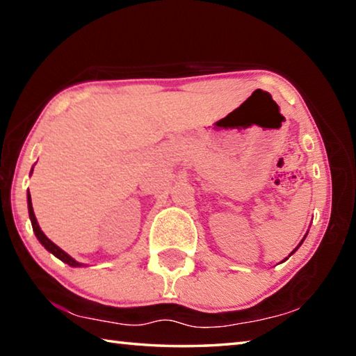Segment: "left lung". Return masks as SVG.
Returning <instances> with one entry per match:
<instances>
[{"label":"left lung","mask_w":356,"mask_h":356,"mask_svg":"<svg viewBox=\"0 0 356 356\" xmlns=\"http://www.w3.org/2000/svg\"><path fill=\"white\" fill-rule=\"evenodd\" d=\"M303 240H305V238H303ZM303 240H301V242H300V245H301V243H303ZM300 245H298V246H300ZM298 246H297V248H298ZM297 248H295V250H293L292 252H295V251H297ZM292 252H291V254H292Z\"/></svg>","instance_id":"1"}]
</instances>
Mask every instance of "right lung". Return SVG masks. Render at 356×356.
Wrapping results in <instances>:
<instances>
[{
	"label": "right lung",
	"instance_id": "obj_1",
	"mask_svg": "<svg viewBox=\"0 0 356 356\" xmlns=\"http://www.w3.org/2000/svg\"><path fill=\"white\" fill-rule=\"evenodd\" d=\"M28 212H29V218H31L33 231H34V234H35V237L39 238V242H40L42 245H44L48 251L53 252V254H55L58 259H61L63 262L69 264L70 267H81L83 264L76 262L75 259H72V257L67 254V252H64L61 248H59V246H56L55 243H53L50 238H47L45 234L40 231V227H39V225H38V220H35L34 210H33V204H31V195H29V191H28Z\"/></svg>",
	"mask_w": 356,
	"mask_h": 356
}]
</instances>
